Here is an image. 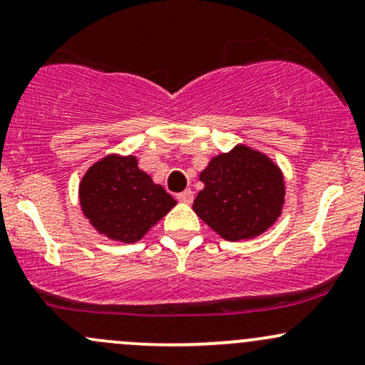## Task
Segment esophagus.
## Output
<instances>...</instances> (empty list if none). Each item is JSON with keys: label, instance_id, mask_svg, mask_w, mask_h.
I'll list each match as a JSON object with an SVG mask.
<instances>
[{"label": "esophagus", "instance_id": "1", "mask_svg": "<svg viewBox=\"0 0 365 365\" xmlns=\"http://www.w3.org/2000/svg\"><path fill=\"white\" fill-rule=\"evenodd\" d=\"M178 200H180V202L190 204L192 200H194V192H192L190 188H187V190H183L182 194H178Z\"/></svg>", "mask_w": 365, "mask_h": 365}]
</instances>
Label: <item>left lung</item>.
<instances>
[{
    "label": "left lung",
    "mask_w": 365,
    "mask_h": 365,
    "mask_svg": "<svg viewBox=\"0 0 365 365\" xmlns=\"http://www.w3.org/2000/svg\"><path fill=\"white\" fill-rule=\"evenodd\" d=\"M199 178L204 188L192 209L225 240L261 235L282 215L283 173L259 150L237 145L217 154Z\"/></svg>",
    "instance_id": "1"
}]
</instances>
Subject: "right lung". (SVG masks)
<instances>
[{
  "label": "right lung",
  "instance_id": "1",
  "mask_svg": "<svg viewBox=\"0 0 365 365\" xmlns=\"http://www.w3.org/2000/svg\"><path fill=\"white\" fill-rule=\"evenodd\" d=\"M83 216L104 237L133 244L177 204L137 165L135 156L110 154L94 163L78 187Z\"/></svg>",
  "mask_w": 365,
  "mask_h": 365
}]
</instances>
